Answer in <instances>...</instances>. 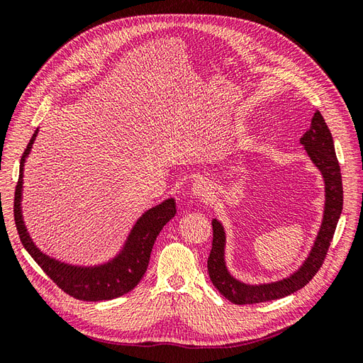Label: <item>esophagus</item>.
I'll use <instances>...</instances> for the list:
<instances>
[{
  "mask_svg": "<svg viewBox=\"0 0 363 363\" xmlns=\"http://www.w3.org/2000/svg\"><path fill=\"white\" fill-rule=\"evenodd\" d=\"M192 194L195 196H199V199H208V196H211V194H212V189H211V186H208L207 182L200 179V180H195L192 183Z\"/></svg>",
  "mask_w": 363,
  "mask_h": 363,
  "instance_id": "obj_1",
  "label": "esophagus"
}]
</instances>
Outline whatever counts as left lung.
<instances>
[{
    "label": "left lung",
    "instance_id": "left-lung-1",
    "mask_svg": "<svg viewBox=\"0 0 363 363\" xmlns=\"http://www.w3.org/2000/svg\"><path fill=\"white\" fill-rule=\"evenodd\" d=\"M300 142L304 145L307 155H309V157L315 163V167L321 171L324 177L325 207L320 233L316 236L309 257L304 260L303 267L298 271L294 272L288 279H283L276 283L257 284L256 286V284H245L230 276L224 262V228L221 223L213 219L212 250L207 259L208 277H211L213 286L221 292V295H224L227 300L235 304H256L283 298V296H288L306 286L323 267L328 247H330L335 235L340 212H342L344 191L339 162L335 152L333 138L323 115L318 111L312 118L311 128L303 135Z\"/></svg>",
    "mask_w": 363,
    "mask_h": 363
}]
</instances>
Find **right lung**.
<instances>
[{
  "mask_svg": "<svg viewBox=\"0 0 363 363\" xmlns=\"http://www.w3.org/2000/svg\"><path fill=\"white\" fill-rule=\"evenodd\" d=\"M36 135L38 130L30 139L24 155L21 157L19 179L15 189L13 215L21 242H23V245L28 251V255L43 269V272L63 292H67L77 300L103 301L116 298V296L130 292L131 289L136 288V284L144 277L152 245H155V240L160 233V230L171 218H174L175 212H177L174 199L163 201L162 204L150 208V211L142 215L138 219L133 230H131V233L128 235L123 251L113 260L104 263V265L83 268L67 265V263L51 259L40 252V250L33 244L23 221V213H21L24 162L31 150L33 142L36 139Z\"/></svg>",
  "mask_w": 363,
  "mask_h": 363,
  "instance_id": "obj_1",
  "label": "right lung"
}]
</instances>
